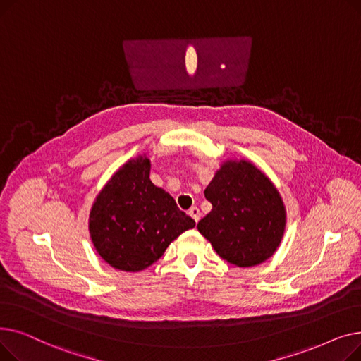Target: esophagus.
Instances as JSON below:
<instances>
[{"label": "esophagus", "mask_w": 361, "mask_h": 361, "mask_svg": "<svg viewBox=\"0 0 361 361\" xmlns=\"http://www.w3.org/2000/svg\"><path fill=\"white\" fill-rule=\"evenodd\" d=\"M188 215H190L196 222L200 219V211H199V207H196V206H193V207H190V211H188Z\"/></svg>", "instance_id": "esophagus-1"}]
</instances>
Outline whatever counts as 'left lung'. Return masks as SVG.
<instances>
[{
    "mask_svg": "<svg viewBox=\"0 0 361 361\" xmlns=\"http://www.w3.org/2000/svg\"><path fill=\"white\" fill-rule=\"evenodd\" d=\"M212 211L197 224L215 252L240 268L268 260L286 230L282 199L260 169L247 161H226L204 190Z\"/></svg>",
    "mask_w": 361,
    "mask_h": 361,
    "instance_id": "obj_1",
    "label": "left lung"
}]
</instances>
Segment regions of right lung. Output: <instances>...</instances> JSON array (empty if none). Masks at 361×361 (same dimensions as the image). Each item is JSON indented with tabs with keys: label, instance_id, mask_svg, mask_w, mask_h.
<instances>
[{
	"label": "right lung",
	"instance_id": "1",
	"mask_svg": "<svg viewBox=\"0 0 361 361\" xmlns=\"http://www.w3.org/2000/svg\"><path fill=\"white\" fill-rule=\"evenodd\" d=\"M149 173L146 157L126 162L92 206L89 231L94 249L120 271L146 269L171 241L196 225L173 196L150 181Z\"/></svg>",
	"mask_w": 361,
	"mask_h": 361
}]
</instances>
